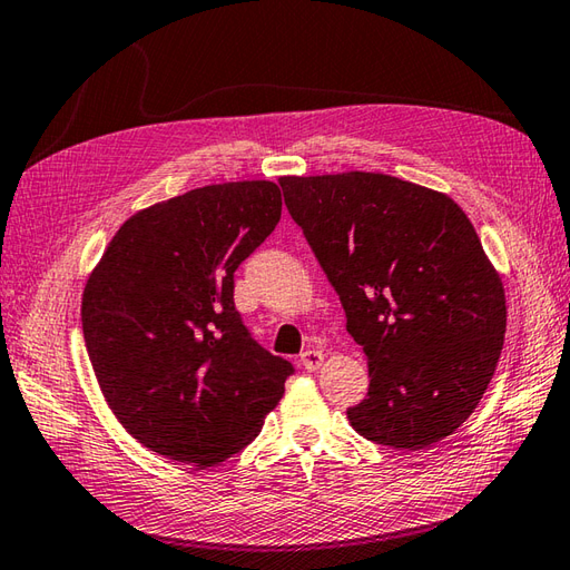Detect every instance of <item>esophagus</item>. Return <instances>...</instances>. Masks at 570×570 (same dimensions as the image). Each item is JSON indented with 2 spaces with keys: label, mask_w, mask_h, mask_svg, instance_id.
Segmentation results:
<instances>
[{
  "label": "esophagus",
  "mask_w": 570,
  "mask_h": 570,
  "mask_svg": "<svg viewBox=\"0 0 570 570\" xmlns=\"http://www.w3.org/2000/svg\"><path fill=\"white\" fill-rule=\"evenodd\" d=\"M323 352H317V350H306L301 354V364H303V368H308V372H315L317 366L323 364Z\"/></svg>",
  "instance_id": "esophagus-1"
}]
</instances>
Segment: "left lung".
Returning a JSON list of instances; mask_svg holds the SVG:
<instances>
[{
  "mask_svg": "<svg viewBox=\"0 0 570 570\" xmlns=\"http://www.w3.org/2000/svg\"><path fill=\"white\" fill-rule=\"evenodd\" d=\"M284 202L368 364L350 425L393 449L444 440L481 403L505 340V288L452 198L379 171L282 177Z\"/></svg>",
  "mask_w": 570,
  "mask_h": 570,
  "instance_id": "left-lung-1",
  "label": "left lung"
}]
</instances>
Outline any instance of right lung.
I'll return each mask as SVG.
<instances>
[{
	"mask_svg": "<svg viewBox=\"0 0 570 570\" xmlns=\"http://www.w3.org/2000/svg\"><path fill=\"white\" fill-rule=\"evenodd\" d=\"M279 218L274 181L210 184L130 216L89 274V362L142 446L214 466L282 401L294 366L257 345L233 301L235 269Z\"/></svg>",
	"mask_w": 570,
	"mask_h": 570,
	"instance_id": "1",
	"label": "right lung"
}]
</instances>
